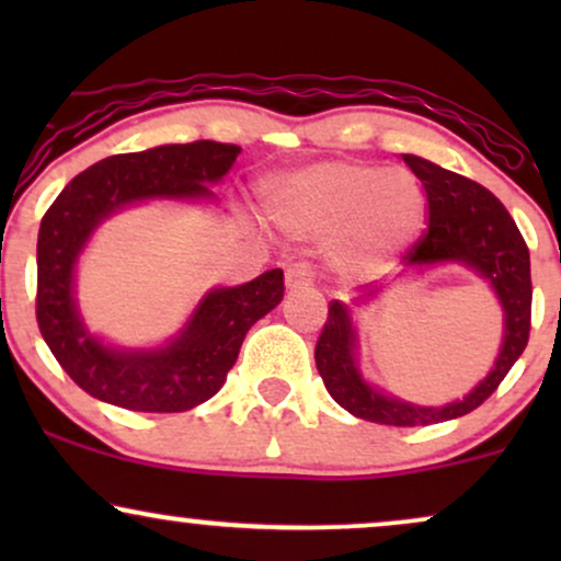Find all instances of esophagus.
<instances>
[{
	"instance_id": "34e87169",
	"label": "esophagus",
	"mask_w": 561,
	"mask_h": 561,
	"mask_svg": "<svg viewBox=\"0 0 561 561\" xmlns=\"http://www.w3.org/2000/svg\"><path fill=\"white\" fill-rule=\"evenodd\" d=\"M285 282H287V287H289V289L311 287L313 282H317V272H313L311 263H293V266L287 268Z\"/></svg>"
}]
</instances>
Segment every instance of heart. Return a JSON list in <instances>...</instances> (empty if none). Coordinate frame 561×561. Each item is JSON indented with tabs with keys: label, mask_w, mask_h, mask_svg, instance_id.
I'll use <instances>...</instances> for the list:
<instances>
[{
	"label": "heart",
	"mask_w": 561,
	"mask_h": 561,
	"mask_svg": "<svg viewBox=\"0 0 561 561\" xmlns=\"http://www.w3.org/2000/svg\"><path fill=\"white\" fill-rule=\"evenodd\" d=\"M268 210L300 237L337 234L347 266L382 268L424 227L427 199L409 169H379L364 160H324L268 186Z\"/></svg>",
	"instance_id": "obj_1"
}]
</instances>
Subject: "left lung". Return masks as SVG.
Listing matches in <instances>:
<instances>
[{"label": "left lung", "instance_id": "8db88e82", "mask_svg": "<svg viewBox=\"0 0 561 561\" xmlns=\"http://www.w3.org/2000/svg\"><path fill=\"white\" fill-rule=\"evenodd\" d=\"M403 163L416 173L427 192V229L405 250L409 266L459 261L472 266L491 285L504 306V345L495 358L493 371L461 401L448 405H414L382 396L364 382L353 358V324L340 300L330 302L324 327L317 340V369L330 396L353 416L392 427H424L465 416L493 396L504 382L514 362L523 356L530 340V250L519 234L517 224L485 186L459 173L440 169L430 160L403 156ZM377 289L364 293L371 298Z\"/></svg>", "mask_w": 561, "mask_h": 561}]
</instances>
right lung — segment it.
Here are the masks:
<instances>
[{"label": "right lung", "mask_w": 561, "mask_h": 561, "mask_svg": "<svg viewBox=\"0 0 561 561\" xmlns=\"http://www.w3.org/2000/svg\"><path fill=\"white\" fill-rule=\"evenodd\" d=\"M242 147L199 139L111 156L81 171L42 218L36 244V321L66 375L100 401L128 411L173 414L214 398L234 366L244 334L285 295L282 268L205 295L195 317L160 351H113L83 330L73 266L96 224L147 197H210Z\"/></svg>", "instance_id": "1"}]
</instances>
